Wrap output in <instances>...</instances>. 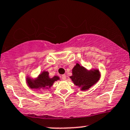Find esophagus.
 <instances>
[{
  "mask_svg": "<svg viewBox=\"0 0 130 130\" xmlns=\"http://www.w3.org/2000/svg\"><path fill=\"white\" fill-rule=\"evenodd\" d=\"M61 78H62V80H65L66 79V75L65 74H64V75H62V76H61Z\"/></svg>",
  "mask_w": 130,
  "mask_h": 130,
  "instance_id": "1",
  "label": "esophagus"
}]
</instances>
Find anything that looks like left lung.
<instances>
[{
    "label": "left lung",
    "instance_id": "1",
    "mask_svg": "<svg viewBox=\"0 0 130 130\" xmlns=\"http://www.w3.org/2000/svg\"><path fill=\"white\" fill-rule=\"evenodd\" d=\"M100 76L98 69L88 71L84 67L77 63L72 69V75L70 78L74 85L81 88V90L85 91L96 84L100 80Z\"/></svg>",
    "mask_w": 130,
    "mask_h": 130
}]
</instances>
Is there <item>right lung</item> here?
Returning <instances> with one entry per match:
<instances>
[{
	"label": "right lung",
	"instance_id": "add662e5",
	"mask_svg": "<svg viewBox=\"0 0 130 130\" xmlns=\"http://www.w3.org/2000/svg\"><path fill=\"white\" fill-rule=\"evenodd\" d=\"M59 80V77L54 76L50 78L49 73L47 71H43L37 77L36 79H32L30 77H27L26 82L29 87L32 89H47L53 85L55 81Z\"/></svg>",
	"mask_w": 130,
	"mask_h": 130
}]
</instances>
